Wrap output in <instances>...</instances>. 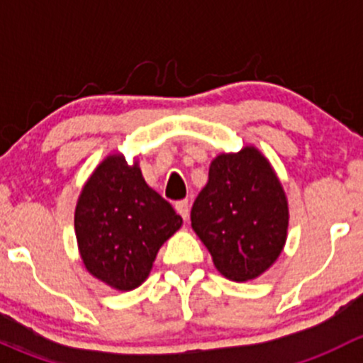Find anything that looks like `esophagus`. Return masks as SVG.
Here are the masks:
<instances>
[{"instance_id": "obj_1", "label": "esophagus", "mask_w": 363, "mask_h": 363, "mask_svg": "<svg viewBox=\"0 0 363 363\" xmlns=\"http://www.w3.org/2000/svg\"><path fill=\"white\" fill-rule=\"evenodd\" d=\"M175 211L182 216V219H184V221H188V218H189V202L188 200H181V202L175 203Z\"/></svg>"}]
</instances>
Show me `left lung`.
<instances>
[{"label":"left lung","mask_w":363,"mask_h":363,"mask_svg":"<svg viewBox=\"0 0 363 363\" xmlns=\"http://www.w3.org/2000/svg\"><path fill=\"white\" fill-rule=\"evenodd\" d=\"M288 199L270 161L246 145L211 161L191 208V226L228 279H256L276 263L288 237Z\"/></svg>","instance_id":"8db88e82"}]
</instances>
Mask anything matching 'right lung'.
Segmentation results:
<instances>
[{"label": "right lung", "instance_id": "add662e5", "mask_svg": "<svg viewBox=\"0 0 363 363\" xmlns=\"http://www.w3.org/2000/svg\"><path fill=\"white\" fill-rule=\"evenodd\" d=\"M182 226L174 207L149 188L138 160L121 152L101 161L80 191L75 237L84 267L119 291L149 277L160 247Z\"/></svg>", "mask_w": 363, "mask_h": 363}]
</instances>
